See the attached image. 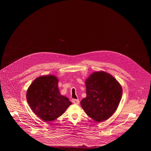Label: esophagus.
Here are the masks:
<instances>
[{"label": "esophagus", "mask_w": 151, "mask_h": 151, "mask_svg": "<svg viewBox=\"0 0 151 151\" xmlns=\"http://www.w3.org/2000/svg\"><path fill=\"white\" fill-rule=\"evenodd\" d=\"M72 101L75 104H78L79 103V100L78 99H72Z\"/></svg>", "instance_id": "obj_1"}]
</instances>
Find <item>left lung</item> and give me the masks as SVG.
Instances as JSON below:
<instances>
[{
	"label": "left lung",
	"instance_id": "left-lung-1",
	"mask_svg": "<svg viewBox=\"0 0 151 151\" xmlns=\"http://www.w3.org/2000/svg\"><path fill=\"white\" fill-rule=\"evenodd\" d=\"M87 97L81 106L90 118L97 122L105 121L116 110L122 90L119 82L110 74L94 72L86 80Z\"/></svg>",
	"mask_w": 151,
	"mask_h": 151
}]
</instances>
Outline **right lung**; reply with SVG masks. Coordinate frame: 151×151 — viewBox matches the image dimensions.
<instances>
[{
    "label": "right lung",
    "instance_id": "1",
    "mask_svg": "<svg viewBox=\"0 0 151 151\" xmlns=\"http://www.w3.org/2000/svg\"><path fill=\"white\" fill-rule=\"evenodd\" d=\"M58 79L52 75L36 79L27 92V100L33 112L45 121L60 116L72 104L61 96L58 88Z\"/></svg>",
    "mask_w": 151,
    "mask_h": 151
}]
</instances>
